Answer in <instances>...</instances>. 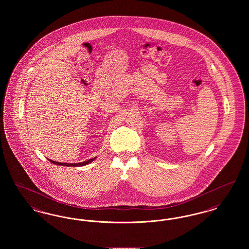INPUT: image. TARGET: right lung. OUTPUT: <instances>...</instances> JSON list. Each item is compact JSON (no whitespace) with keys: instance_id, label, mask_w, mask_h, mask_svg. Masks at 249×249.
Here are the masks:
<instances>
[{"instance_id":"1","label":"right lung","mask_w":249,"mask_h":249,"mask_svg":"<svg viewBox=\"0 0 249 249\" xmlns=\"http://www.w3.org/2000/svg\"><path fill=\"white\" fill-rule=\"evenodd\" d=\"M95 159H96V157H95V158H92V159H90V160H87V161L79 162V163H78V162H77V163H63V162H57V161L51 160H49V159H48V160H49L50 162H52L53 164H56V165L68 166V167H70V166H72V167H78V166L87 165V164L90 163L91 161H93Z\"/></svg>"}]
</instances>
